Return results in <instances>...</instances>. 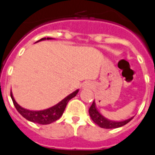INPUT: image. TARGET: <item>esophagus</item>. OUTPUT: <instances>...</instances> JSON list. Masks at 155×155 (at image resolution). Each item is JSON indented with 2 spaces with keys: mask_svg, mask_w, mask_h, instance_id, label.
<instances>
[{
  "mask_svg": "<svg viewBox=\"0 0 155 155\" xmlns=\"http://www.w3.org/2000/svg\"><path fill=\"white\" fill-rule=\"evenodd\" d=\"M92 84L89 82H86L85 84H84V85H83V88H90L91 87H92Z\"/></svg>",
  "mask_w": 155,
  "mask_h": 155,
  "instance_id": "34e87169",
  "label": "esophagus"
}]
</instances>
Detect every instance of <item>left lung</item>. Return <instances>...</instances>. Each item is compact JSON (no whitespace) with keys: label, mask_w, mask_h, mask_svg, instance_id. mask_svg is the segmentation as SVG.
Instances as JSON below:
<instances>
[{"label":"left lung","mask_w":155,"mask_h":155,"mask_svg":"<svg viewBox=\"0 0 155 155\" xmlns=\"http://www.w3.org/2000/svg\"><path fill=\"white\" fill-rule=\"evenodd\" d=\"M88 111H89V115H90L92 121L96 123V125H98L101 128H104V129H116V128H119V127L126 125L127 123H129L133 119V117H131L128 120L122 121H110V120H108L106 117H104L102 114H100V112L98 111L94 101L89 110H88Z\"/></svg>","instance_id":"1"}]
</instances>
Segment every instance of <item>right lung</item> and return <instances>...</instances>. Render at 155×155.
Here are the masks:
<instances>
[{"label": "right lung", "mask_w": 155, "mask_h": 155, "mask_svg": "<svg viewBox=\"0 0 155 155\" xmlns=\"http://www.w3.org/2000/svg\"><path fill=\"white\" fill-rule=\"evenodd\" d=\"M49 39H51V38H44L40 39L38 41H43V40ZM78 90H76L73 93L70 94L68 96L63 99L61 102H59V104H56V105L53 106V107H51L48 108V109L44 110H39V111L29 110L22 108L14 100L12 92L11 97L12 100L13 104H14L15 107L16 108L17 111L20 114L22 117H25L26 120L34 123H38V124H41V125H48V124H50V123L53 122V121H55L63 115L64 110L66 107H67V104H68L69 100L74 97L78 94Z\"/></svg>", "instance_id": "add662e5"}]
</instances>
